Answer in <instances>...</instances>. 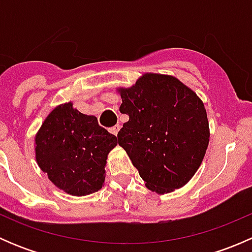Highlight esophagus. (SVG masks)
<instances>
[{"instance_id":"34e87169","label":"esophagus","mask_w":252,"mask_h":252,"mask_svg":"<svg viewBox=\"0 0 252 252\" xmlns=\"http://www.w3.org/2000/svg\"><path fill=\"white\" fill-rule=\"evenodd\" d=\"M119 129H121V126H112V128L110 129V131L112 134H114V135H117V134H118V131H119Z\"/></svg>"}]
</instances>
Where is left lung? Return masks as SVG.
<instances>
[{
  "instance_id": "1",
  "label": "left lung",
  "mask_w": 252,
  "mask_h": 252,
  "mask_svg": "<svg viewBox=\"0 0 252 252\" xmlns=\"http://www.w3.org/2000/svg\"><path fill=\"white\" fill-rule=\"evenodd\" d=\"M119 93V111L129 121L117 141L146 187L157 194L182 188L197 171L208 146L202 101L177 78L151 73Z\"/></svg>"
}]
</instances>
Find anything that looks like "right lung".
I'll use <instances>...</instances> for the list:
<instances>
[{
	"label": "right lung",
	"mask_w": 252,
	"mask_h": 252,
	"mask_svg": "<svg viewBox=\"0 0 252 252\" xmlns=\"http://www.w3.org/2000/svg\"><path fill=\"white\" fill-rule=\"evenodd\" d=\"M35 145L37 164L48 179L68 194L84 196L102 188L106 159L117 138L98 126L96 117L68 102L48 114Z\"/></svg>",
	"instance_id": "1"
}]
</instances>
